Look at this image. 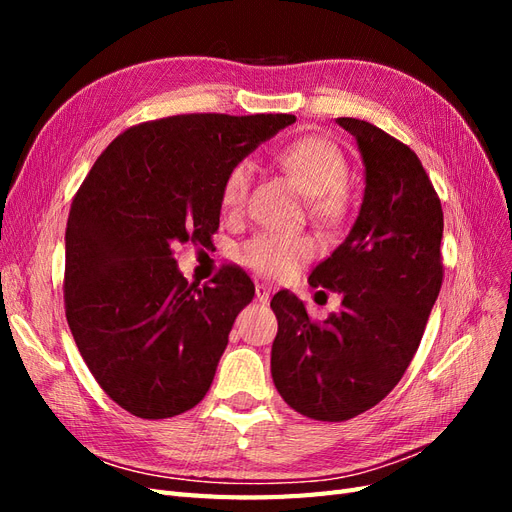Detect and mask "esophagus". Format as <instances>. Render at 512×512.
<instances>
[{
  "mask_svg": "<svg viewBox=\"0 0 512 512\" xmlns=\"http://www.w3.org/2000/svg\"><path fill=\"white\" fill-rule=\"evenodd\" d=\"M256 299L260 303H269L271 299V288L267 284H256Z\"/></svg>",
  "mask_w": 512,
  "mask_h": 512,
  "instance_id": "obj_1",
  "label": "esophagus"
}]
</instances>
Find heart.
Returning a JSON list of instances; mask_svg holds the SVG:
<instances>
[{"label":"heart","instance_id":"b5f03b06","mask_svg":"<svg viewBox=\"0 0 512 512\" xmlns=\"http://www.w3.org/2000/svg\"><path fill=\"white\" fill-rule=\"evenodd\" d=\"M277 162L307 194L309 211L320 222L337 226L352 213V194L346 185L348 160L335 141L322 134H305L277 151ZM254 175L250 160H237L222 179L220 203L224 211L239 213L245 207ZM318 252L307 232L262 230L237 247V260L258 275L286 280Z\"/></svg>","mask_w":512,"mask_h":512}]
</instances>
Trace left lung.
Returning a JSON list of instances; mask_svg holds the SVG:
<instances>
[{
  "label": "left lung",
  "instance_id": "obj_1",
  "mask_svg": "<svg viewBox=\"0 0 512 512\" xmlns=\"http://www.w3.org/2000/svg\"><path fill=\"white\" fill-rule=\"evenodd\" d=\"M337 123L359 143L365 196L350 235L309 284L342 294V307L316 322L286 290L271 301L275 389L292 410L329 423L374 408L395 389L444 277L442 205L421 160L374 123Z\"/></svg>",
  "mask_w": 512,
  "mask_h": 512
}]
</instances>
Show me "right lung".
Instances as JSON below:
<instances>
[{
    "label": "right lung",
    "mask_w": 512,
    "mask_h": 512,
    "mask_svg": "<svg viewBox=\"0 0 512 512\" xmlns=\"http://www.w3.org/2000/svg\"><path fill=\"white\" fill-rule=\"evenodd\" d=\"M294 119L145 121L91 166L68 215L64 305L83 361L123 410L156 421L207 395L254 284L228 265L198 288L179 273L175 245L211 241L226 170Z\"/></svg>",
    "instance_id": "add662e5"
}]
</instances>
